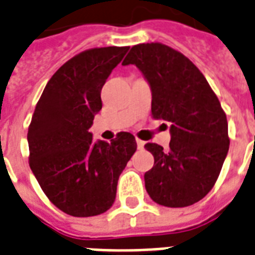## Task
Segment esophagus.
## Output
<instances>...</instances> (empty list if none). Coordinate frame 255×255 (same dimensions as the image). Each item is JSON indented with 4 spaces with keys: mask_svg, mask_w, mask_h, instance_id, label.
<instances>
[{
    "mask_svg": "<svg viewBox=\"0 0 255 255\" xmlns=\"http://www.w3.org/2000/svg\"><path fill=\"white\" fill-rule=\"evenodd\" d=\"M137 147L138 149H143L145 147V142L141 141V139H137Z\"/></svg>",
    "mask_w": 255,
    "mask_h": 255,
    "instance_id": "1",
    "label": "esophagus"
}]
</instances>
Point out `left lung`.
Wrapping results in <instances>:
<instances>
[{
    "label": "left lung",
    "instance_id": "8db88e82",
    "mask_svg": "<svg viewBox=\"0 0 255 255\" xmlns=\"http://www.w3.org/2000/svg\"><path fill=\"white\" fill-rule=\"evenodd\" d=\"M122 65H135L151 90V114L170 124V143L145 147L154 166L145 173L150 198L185 208L214 186L229 151L228 120L206 78L187 57L158 42L139 43Z\"/></svg>",
    "mask_w": 255,
    "mask_h": 255
}]
</instances>
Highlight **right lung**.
I'll return each mask as SVG.
<instances>
[{"instance_id":"add662e5","label":"right lung","mask_w":255,"mask_h":255,"mask_svg":"<svg viewBox=\"0 0 255 255\" xmlns=\"http://www.w3.org/2000/svg\"><path fill=\"white\" fill-rule=\"evenodd\" d=\"M129 46L97 47L77 54L49 80L35 106L27 143L29 165L57 208L73 217L109 210L118 178L137 150L133 134L110 142L89 131L101 109V90Z\"/></svg>"}]
</instances>
